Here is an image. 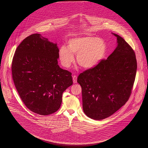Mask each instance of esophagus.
<instances>
[{"instance_id": "obj_1", "label": "esophagus", "mask_w": 148, "mask_h": 148, "mask_svg": "<svg viewBox=\"0 0 148 148\" xmlns=\"http://www.w3.org/2000/svg\"><path fill=\"white\" fill-rule=\"evenodd\" d=\"M77 77L76 76L74 75L73 76V82L74 83H77Z\"/></svg>"}]
</instances>
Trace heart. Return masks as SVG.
<instances>
[{"mask_svg":"<svg viewBox=\"0 0 148 148\" xmlns=\"http://www.w3.org/2000/svg\"><path fill=\"white\" fill-rule=\"evenodd\" d=\"M106 45L105 42L95 36H85L70 39L68 48L62 46L59 56L61 63L68 68L75 61L73 54L77 55V62L85 69L96 66L106 56Z\"/></svg>","mask_w":148,"mask_h":148,"instance_id":"1","label":"heart"}]
</instances>
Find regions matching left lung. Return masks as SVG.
Returning a JSON list of instances; mask_svg holds the SVG:
<instances>
[{
  "instance_id": "1",
  "label": "left lung",
  "mask_w": 148,
  "mask_h": 148,
  "mask_svg": "<svg viewBox=\"0 0 148 148\" xmlns=\"http://www.w3.org/2000/svg\"><path fill=\"white\" fill-rule=\"evenodd\" d=\"M117 47L107 59L81 73L77 83L82 88L83 108L90 119H106L129 100L137 71L136 54L119 35Z\"/></svg>"
}]
</instances>
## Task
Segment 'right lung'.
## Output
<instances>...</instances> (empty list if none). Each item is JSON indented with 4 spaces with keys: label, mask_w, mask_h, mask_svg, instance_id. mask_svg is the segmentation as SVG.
<instances>
[{
    "label": "right lung",
    "mask_w": 148,
    "mask_h": 148,
    "mask_svg": "<svg viewBox=\"0 0 148 148\" xmlns=\"http://www.w3.org/2000/svg\"><path fill=\"white\" fill-rule=\"evenodd\" d=\"M59 50L39 34L25 38L17 47L11 69L14 83L24 105L40 115L56 112L64 91L73 84L72 73L58 64Z\"/></svg>",
    "instance_id": "right-lung-1"
}]
</instances>
